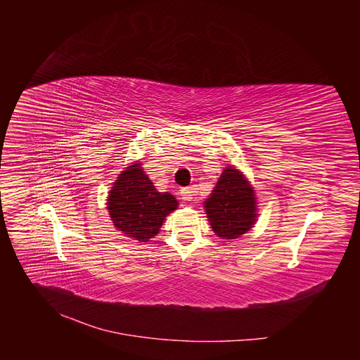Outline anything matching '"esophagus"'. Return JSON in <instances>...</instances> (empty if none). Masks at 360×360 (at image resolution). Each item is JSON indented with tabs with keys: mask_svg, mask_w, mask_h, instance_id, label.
Listing matches in <instances>:
<instances>
[{
	"mask_svg": "<svg viewBox=\"0 0 360 360\" xmlns=\"http://www.w3.org/2000/svg\"><path fill=\"white\" fill-rule=\"evenodd\" d=\"M180 195H181L183 200L192 201V198H193V189L192 188H181L180 189Z\"/></svg>",
	"mask_w": 360,
	"mask_h": 360,
	"instance_id": "esophagus-1",
	"label": "esophagus"
}]
</instances>
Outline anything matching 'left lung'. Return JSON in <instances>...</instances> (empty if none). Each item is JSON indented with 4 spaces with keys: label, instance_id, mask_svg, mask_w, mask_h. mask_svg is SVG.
Returning a JSON list of instances; mask_svg holds the SVG:
<instances>
[{
    "label": "left lung",
    "instance_id": "left-lung-1",
    "mask_svg": "<svg viewBox=\"0 0 360 360\" xmlns=\"http://www.w3.org/2000/svg\"><path fill=\"white\" fill-rule=\"evenodd\" d=\"M204 207L213 231L222 238H237L255 224L254 189L233 167L225 168Z\"/></svg>",
    "mask_w": 360,
    "mask_h": 360
}]
</instances>
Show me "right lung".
Here are the masks:
<instances>
[{"label": "right lung", "instance_id": "add662e5", "mask_svg": "<svg viewBox=\"0 0 360 360\" xmlns=\"http://www.w3.org/2000/svg\"><path fill=\"white\" fill-rule=\"evenodd\" d=\"M177 205L174 195L155 189L141 163H134L120 174L108 197V210L115 228L139 242L155 237L163 219Z\"/></svg>", "mask_w": 360, "mask_h": 360}]
</instances>
